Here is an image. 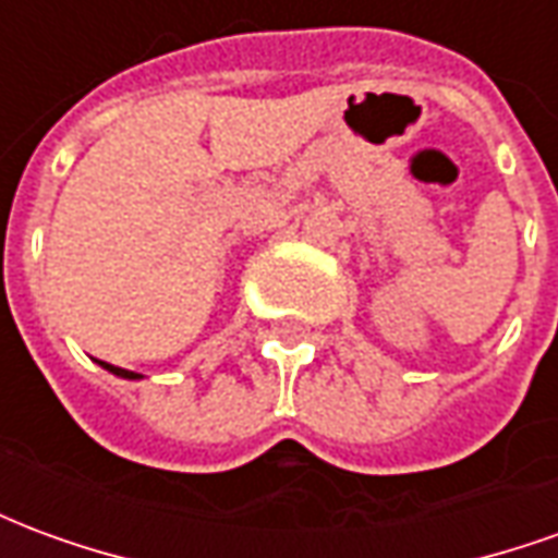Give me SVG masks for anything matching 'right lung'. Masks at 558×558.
<instances>
[{"mask_svg":"<svg viewBox=\"0 0 558 558\" xmlns=\"http://www.w3.org/2000/svg\"><path fill=\"white\" fill-rule=\"evenodd\" d=\"M104 367H107V371H110V374H116V376H125V379H137L140 374H131V371H122V367H113V364H107V362H101Z\"/></svg>","mask_w":558,"mask_h":558,"instance_id":"add662e5","label":"right lung"}]
</instances>
